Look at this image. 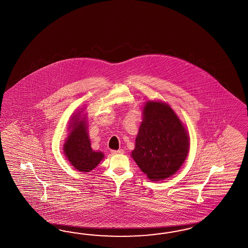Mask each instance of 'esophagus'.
<instances>
[{
    "mask_svg": "<svg viewBox=\"0 0 248 248\" xmlns=\"http://www.w3.org/2000/svg\"><path fill=\"white\" fill-rule=\"evenodd\" d=\"M111 153H112L113 155H115V154H123L124 151L120 149V150H118V151H111Z\"/></svg>",
    "mask_w": 248,
    "mask_h": 248,
    "instance_id": "obj_1",
    "label": "esophagus"
}]
</instances>
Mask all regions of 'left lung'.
<instances>
[{"instance_id":"obj_1","label":"left lung","mask_w":248,"mask_h":248,"mask_svg":"<svg viewBox=\"0 0 248 248\" xmlns=\"http://www.w3.org/2000/svg\"><path fill=\"white\" fill-rule=\"evenodd\" d=\"M189 149L186 130L165 103L149 101L143 109L132 157L152 181L174 175L180 169Z\"/></svg>"}]
</instances>
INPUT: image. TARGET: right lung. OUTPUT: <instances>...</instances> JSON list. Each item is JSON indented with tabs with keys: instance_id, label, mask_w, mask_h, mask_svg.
Wrapping results in <instances>:
<instances>
[{
	"instance_id": "add662e5",
	"label": "right lung",
	"mask_w": 248,
	"mask_h": 248,
	"mask_svg": "<svg viewBox=\"0 0 248 248\" xmlns=\"http://www.w3.org/2000/svg\"><path fill=\"white\" fill-rule=\"evenodd\" d=\"M73 123V129L64 144V153L77 170L91 172L102 160L104 155L102 152L92 151L85 120Z\"/></svg>"
}]
</instances>
